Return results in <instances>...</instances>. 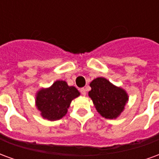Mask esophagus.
<instances>
[{"instance_id":"obj_1","label":"esophagus","mask_w":159,"mask_h":159,"mask_svg":"<svg viewBox=\"0 0 159 159\" xmlns=\"http://www.w3.org/2000/svg\"><path fill=\"white\" fill-rule=\"evenodd\" d=\"M80 91H81V93H82V94H83V96H85L86 95V89H84V88H82L81 89H80Z\"/></svg>"}]
</instances>
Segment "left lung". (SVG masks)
<instances>
[{"label":"left lung","instance_id":"8db88e82","mask_svg":"<svg viewBox=\"0 0 159 159\" xmlns=\"http://www.w3.org/2000/svg\"><path fill=\"white\" fill-rule=\"evenodd\" d=\"M89 96L99 113L107 119H117L125 109L129 94L105 77H97L90 83Z\"/></svg>","mask_w":159,"mask_h":159}]
</instances>
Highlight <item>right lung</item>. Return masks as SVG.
Instances as JSON below:
<instances>
[{
  "label": "right lung",
  "instance_id": "obj_1",
  "mask_svg": "<svg viewBox=\"0 0 159 159\" xmlns=\"http://www.w3.org/2000/svg\"><path fill=\"white\" fill-rule=\"evenodd\" d=\"M79 95L75 87L57 80L48 88H42L36 92L35 103L42 118L57 121L66 116L71 101Z\"/></svg>",
  "mask_w": 159,
  "mask_h": 159
}]
</instances>
